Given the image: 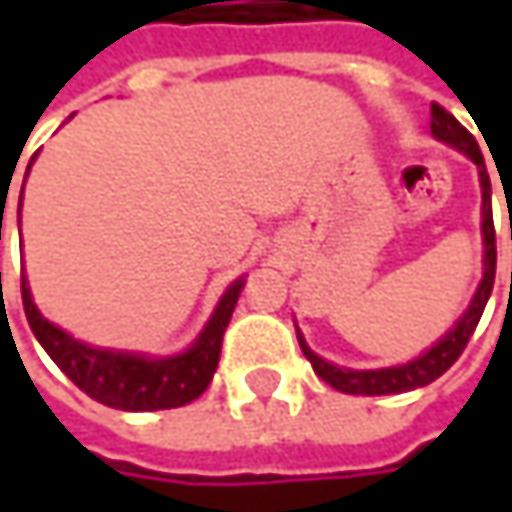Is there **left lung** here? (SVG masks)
Segmentation results:
<instances>
[{
	"instance_id": "left-lung-1",
	"label": "left lung",
	"mask_w": 512,
	"mask_h": 512,
	"mask_svg": "<svg viewBox=\"0 0 512 512\" xmlns=\"http://www.w3.org/2000/svg\"><path fill=\"white\" fill-rule=\"evenodd\" d=\"M433 136L451 148H457L462 154L468 156L474 165H477V174H480V189H483V278L477 284V293L471 299V305L465 308L460 320L454 323L451 332H445L427 353H421L418 358L406 361V364H397V367H382V370H350V367H338L326 358H320L317 353H311V347L305 344L302 332L296 329L299 335V347L305 358L311 361L314 373L329 382L335 391H344V394H364V397H376V394H403V391H412V388H424L430 385L433 379H439L457 358L462 356L468 338L474 335L477 323H480V314L489 302V293H492V284H495V225H492V183H489V174H486V162L483 154L474 142V136L462 127L460 121L445 112L439 103H433ZM512 237V228H510Z\"/></svg>"
}]
</instances>
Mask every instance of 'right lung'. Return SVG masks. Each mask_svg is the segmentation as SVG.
Returning a JSON list of instances; mask_svg holds the SVG:
<instances>
[{"label":"right lung","mask_w":512,"mask_h":512,"mask_svg":"<svg viewBox=\"0 0 512 512\" xmlns=\"http://www.w3.org/2000/svg\"><path fill=\"white\" fill-rule=\"evenodd\" d=\"M32 165V162H29ZM2 225V216H0ZM243 278H237L225 296L219 299L213 317L207 320L204 332L195 338V344L180 356L151 358L142 353H115L88 347L76 338H70L64 329L52 326L47 317H41L38 305L32 302L29 284L23 278V308L26 320L41 341V347L64 370V376L79 385L88 397H94L103 406L124 409V412H156V409H177L201 397L216 373L222 338L231 323L234 305L243 290Z\"/></svg>","instance_id":"right-lung-1"}]
</instances>
